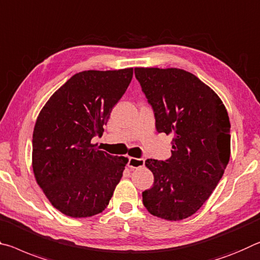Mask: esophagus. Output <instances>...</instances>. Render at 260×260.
<instances>
[{
	"label": "esophagus",
	"mask_w": 260,
	"mask_h": 260,
	"mask_svg": "<svg viewBox=\"0 0 260 260\" xmlns=\"http://www.w3.org/2000/svg\"><path fill=\"white\" fill-rule=\"evenodd\" d=\"M145 165V160L143 158H129V161H127V166L131 168H139L143 167Z\"/></svg>",
	"instance_id": "esophagus-1"
}]
</instances>
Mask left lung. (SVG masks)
I'll return each instance as SVG.
<instances>
[{"mask_svg": "<svg viewBox=\"0 0 260 260\" xmlns=\"http://www.w3.org/2000/svg\"><path fill=\"white\" fill-rule=\"evenodd\" d=\"M158 133L173 135L172 156L147 159L154 175L143 204L152 215L178 221L194 214L222 177L231 158V122L218 94L190 72L135 68Z\"/></svg>", "mask_w": 260, "mask_h": 260, "instance_id": "left-lung-1", "label": "left lung"}]
</instances>
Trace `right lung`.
I'll return each instance as SVG.
<instances>
[{
	"mask_svg": "<svg viewBox=\"0 0 260 260\" xmlns=\"http://www.w3.org/2000/svg\"><path fill=\"white\" fill-rule=\"evenodd\" d=\"M133 75V68L78 72L50 96L37 118L33 173L48 201L63 214L87 218L109 204L127 158L110 155L91 142L102 136Z\"/></svg>",
	"mask_w": 260,
	"mask_h": 260,
	"instance_id": "add662e5",
	"label": "right lung"
}]
</instances>
